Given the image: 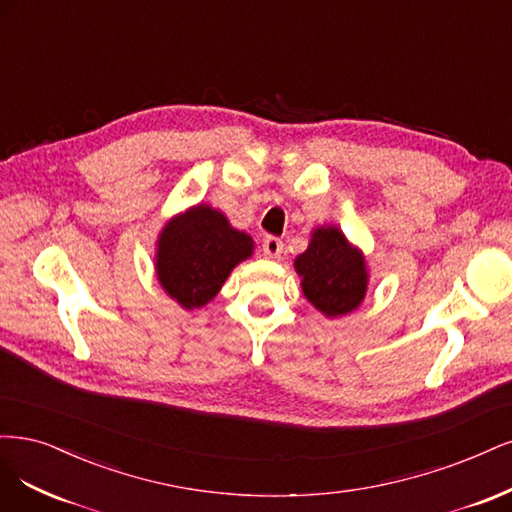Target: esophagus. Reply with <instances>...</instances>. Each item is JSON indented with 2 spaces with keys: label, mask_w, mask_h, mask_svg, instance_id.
Segmentation results:
<instances>
[{
  "label": "esophagus",
  "mask_w": 512,
  "mask_h": 512,
  "mask_svg": "<svg viewBox=\"0 0 512 512\" xmlns=\"http://www.w3.org/2000/svg\"><path fill=\"white\" fill-rule=\"evenodd\" d=\"M283 240L276 238V236H266L263 238V255L270 257V259H276L280 257V253H283Z\"/></svg>",
  "instance_id": "obj_1"
}]
</instances>
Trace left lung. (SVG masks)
I'll return each instance as SVG.
<instances>
[{
	"label": "left lung",
	"instance_id": "obj_1",
	"mask_svg": "<svg viewBox=\"0 0 512 512\" xmlns=\"http://www.w3.org/2000/svg\"><path fill=\"white\" fill-rule=\"evenodd\" d=\"M295 270L302 276L308 302L327 317L355 310L366 295L364 257L336 227H321L312 234L308 249L295 259Z\"/></svg>",
	"mask_w": 512,
	"mask_h": 512
}]
</instances>
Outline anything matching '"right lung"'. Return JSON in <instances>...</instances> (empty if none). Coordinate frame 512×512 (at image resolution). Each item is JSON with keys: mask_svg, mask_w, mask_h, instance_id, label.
<instances>
[{"mask_svg": "<svg viewBox=\"0 0 512 512\" xmlns=\"http://www.w3.org/2000/svg\"><path fill=\"white\" fill-rule=\"evenodd\" d=\"M253 253V240L221 212L195 206L172 219L159 238L157 276L172 298L189 308L210 302L236 263Z\"/></svg>", "mask_w": 512, "mask_h": 512, "instance_id": "right-lung-1", "label": "right lung"}]
</instances>
